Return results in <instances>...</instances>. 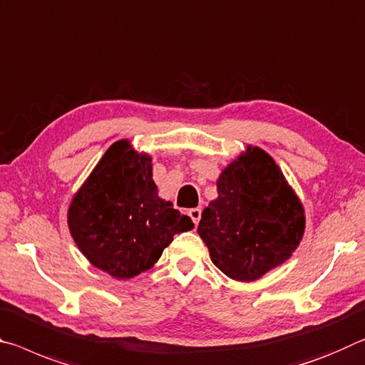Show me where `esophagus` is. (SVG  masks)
Segmentation results:
<instances>
[{"instance_id":"1","label":"esophagus","mask_w":365,"mask_h":365,"mask_svg":"<svg viewBox=\"0 0 365 365\" xmlns=\"http://www.w3.org/2000/svg\"><path fill=\"white\" fill-rule=\"evenodd\" d=\"M200 215H202L200 208H192V210H189V217L192 218L194 225H199V222H200Z\"/></svg>"}]
</instances>
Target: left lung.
Segmentation results:
<instances>
[{"mask_svg": "<svg viewBox=\"0 0 365 365\" xmlns=\"http://www.w3.org/2000/svg\"><path fill=\"white\" fill-rule=\"evenodd\" d=\"M217 189L197 228L213 264L236 282H255L284 264L299 246L306 217L270 155L247 145L222 171Z\"/></svg>", "mask_w": 365, "mask_h": 365, "instance_id": "1", "label": "left lung"}]
</instances>
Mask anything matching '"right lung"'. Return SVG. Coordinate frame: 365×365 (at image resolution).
Masks as SVG:
<instances>
[{"instance_id":"right-lung-1","label":"right lung","mask_w":365,"mask_h":365,"mask_svg":"<svg viewBox=\"0 0 365 365\" xmlns=\"http://www.w3.org/2000/svg\"><path fill=\"white\" fill-rule=\"evenodd\" d=\"M68 226L93 267L129 279L152 268L173 236L190 231L194 223L158 197L150 155L123 139L105 152L74 194Z\"/></svg>"}]
</instances>
